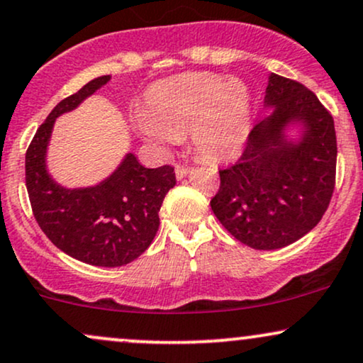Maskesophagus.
I'll list each match as a JSON object with an SVG mask.
<instances>
[{"instance_id":"1","label":"esophagus","mask_w":363,"mask_h":363,"mask_svg":"<svg viewBox=\"0 0 363 363\" xmlns=\"http://www.w3.org/2000/svg\"><path fill=\"white\" fill-rule=\"evenodd\" d=\"M187 174H189V167H184V165H177L176 167V177L181 181V179H184Z\"/></svg>"}]
</instances>
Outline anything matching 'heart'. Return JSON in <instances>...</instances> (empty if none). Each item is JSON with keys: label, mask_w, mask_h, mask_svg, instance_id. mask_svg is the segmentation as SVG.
Returning a JSON list of instances; mask_svg holds the SVG:
<instances>
[{"label": "heart", "mask_w": 363, "mask_h": 363, "mask_svg": "<svg viewBox=\"0 0 363 363\" xmlns=\"http://www.w3.org/2000/svg\"><path fill=\"white\" fill-rule=\"evenodd\" d=\"M135 126L147 138L172 143L189 132L196 150L206 159L238 154L252 128V94L240 79L193 72L169 77L147 91L143 115Z\"/></svg>", "instance_id": "obj_1"}]
</instances>
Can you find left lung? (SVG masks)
<instances>
[{"mask_svg":"<svg viewBox=\"0 0 363 363\" xmlns=\"http://www.w3.org/2000/svg\"><path fill=\"white\" fill-rule=\"evenodd\" d=\"M264 106L272 113L248 135L238 162L220 170L211 209L220 223L255 250H276L309 233L335 189L333 118L316 94L270 74ZM299 129L291 138V129Z\"/></svg>","mask_w":363,"mask_h":363,"instance_id":"1","label":"left lung"}]
</instances>
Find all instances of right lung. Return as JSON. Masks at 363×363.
<instances>
[{"mask_svg":"<svg viewBox=\"0 0 363 363\" xmlns=\"http://www.w3.org/2000/svg\"><path fill=\"white\" fill-rule=\"evenodd\" d=\"M110 79L96 77L57 104L37 130L25 157L27 191L38 226L59 250L96 267L126 265L150 247L165 194L176 186L174 167L147 169L132 152L94 186L69 189L52 179L47 148L55 120L76 110Z\"/></svg>","mask_w":363,"mask_h":363,"instance_id":"obj_1","label":"right lung"}]
</instances>
